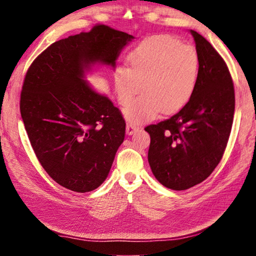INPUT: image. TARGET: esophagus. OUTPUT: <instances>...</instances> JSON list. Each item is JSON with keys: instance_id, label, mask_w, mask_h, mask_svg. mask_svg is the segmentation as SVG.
<instances>
[{"instance_id": "esophagus-1", "label": "esophagus", "mask_w": 256, "mask_h": 256, "mask_svg": "<svg viewBox=\"0 0 256 256\" xmlns=\"http://www.w3.org/2000/svg\"><path fill=\"white\" fill-rule=\"evenodd\" d=\"M138 130V128L136 126V125H134L132 123H130V124L126 125V134H128V136H132V134L134 132H136Z\"/></svg>"}]
</instances>
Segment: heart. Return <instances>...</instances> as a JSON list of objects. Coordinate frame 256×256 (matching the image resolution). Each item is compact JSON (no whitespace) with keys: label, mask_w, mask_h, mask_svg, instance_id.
Listing matches in <instances>:
<instances>
[{"label":"heart","mask_w":256,"mask_h":256,"mask_svg":"<svg viewBox=\"0 0 256 256\" xmlns=\"http://www.w3.org/2000/svg\"><path fill=\"white\" fill-rule=\"evenodd\" d=\"M128 68L115 70L114 81L118 102L131 105L125 110L132 122L152 120L162 110L170 114L183 108L192 98L198 84L200 60L196 48L180 44L166 34L144 40L126 60Z\"/></svg>","instance_id":"b5f03b06"}]
</instances>
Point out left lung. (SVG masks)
<instances>
[{"label": "left lung", "instance_id": "1", "mask_svg": "<svg viewBox=\"0 0 256 256\" xmlns=\"http://www.w3.org/2000/svg\"><path fill=\"white\" fill-rule=\"evenodd\" d=\"M200 60L198 84L182 110L144 130L150 134L148 162L160 184L175 190L200 184L218 166L226 149L235 112L228 68L212 45L194 30Z\"/></svg>", "mask_w": 256, "mask_h": 256}]
</instances>
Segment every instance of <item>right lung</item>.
Here are the masks:
<instances>
[{"instance_id":"1","label":"right lung","mask_w":256,"mask_h":256,"mask_svg":"<svg viewBox=\"0 0 256 256\" xmlns=\"http://www.w3.org/2000/svg\"><path fill=\"white\" fill-rule=\"evenodd\" d=\"M132 34L97 24L55 42L26 74L20 112L36 157L56 183L74 192L107 178L123 144L125 120L105 94L84 80L97 64L115 68Z\"/></svg>"}]
</instances>
